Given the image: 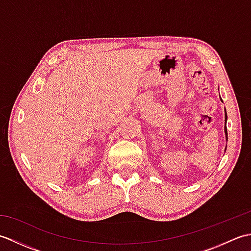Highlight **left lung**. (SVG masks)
Listing matches in <instances>:
<instances>
[{
  "label": "left lung",
  "instance_id": "1",
  "mask_svg": "<svg viewBox=\"0 0 251 251\" xmlns=\"http://www.w3.org/2000/svg\"><path fill=\"white\" fill-rule=\"evenodd\" d=\"M220 100L222 101L221 97H220ZM222 102H223V101H222ZM226 120H227V115H226ZM225 132H226V141H227V130H226V127H225Z\"/></svg>",
  "mask_w": 251,
  "mask_h": 251
}]
</instances>
